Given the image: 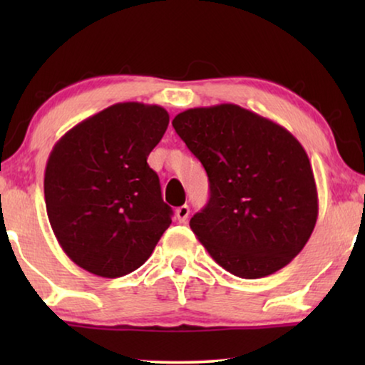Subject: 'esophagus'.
<instances>
[{
    "mask_svg": "<svg viewBox=\"0 0 365 365\" xmlns=\"http://www.w3.org/2000/svg\"><path fill=\"white\" fill-rule=\"evenodd\" d=\"M176 217L179 222H186L187 217H189V206L187 204H184V206H179L176 209Z\"/></svg>",
    "mask_w": 365,
    "mask_h": 365,
    "instance_id": "34e87169",
    "label": "esophagus"
}]
</instances>
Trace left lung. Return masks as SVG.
I'll return each mask as SVG.
<instances>
[{
	"label": "left lung",
	"mask_w": 365,
	"mask_h": 365,
	"mask_svg": "<svg viewBox=\"0 0 365 365\" xmlns=\"http://www.w3.org/2000/svg\"><path fill=\"white\" fill-rule=\"evenodd\" d=\"M173 126L207 173L209 201L189 226L214 261L242 279L287 266L306 246L319 212L302 144L237 104L187 109Z\"/></svg>",
	"instance_id": "8db88e82"
}]
</instances>
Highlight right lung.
I'll use <instances>...</instances> for the list:
<instances>
[{"instance_id":"add662e5","label":"right lung","mask_w":365,"mask_h":365,"mask_svg":"<svg viewBox=\"0 0 365 365\" xmlns=\"http://www.w3.org/2000/svg\"><path fill=\"white\" fill-rule=\"evenodd\" d=\"M168 124L161 106L118 103L54 144L44 171L48 219L84 271L109 279L136 271L171 224L173 209L148 164Z\"/></svg>"}]
</instances>
